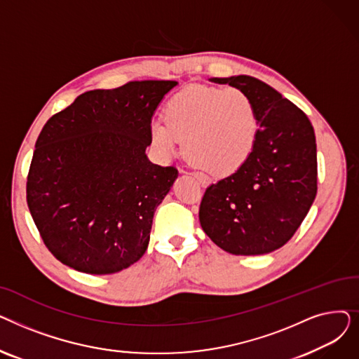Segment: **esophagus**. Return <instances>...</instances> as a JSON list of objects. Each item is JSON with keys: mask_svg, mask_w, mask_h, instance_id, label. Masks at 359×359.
Wrapping results in <instances>:
<instances>
[{"mask_svg": "<svg viewBox=\"0 0 359 359\" xmlns=\"http://www.w3.org/2000/svg\"><path fill=\"white\" fill-rule=\"evenodd\" d=\"M182 172H184V170H182ZM198 180H199V183L202 184V186H206V184H210V182H211V179L206 176V175H203V173H201V172H194L192 173Z\"/></svg>", "mask_w": 359, "mask_h": 359, "instance_id": "esophagus-1", "label": "esophagus"}]
</instances>
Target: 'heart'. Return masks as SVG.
Returning a JSON list of instances; mask_svg holds the SVG:
<instances>
[{
  "instance_id": "b5f03b06",
  "label": "heart",
  "mask_w": 359,
  "mask_h": 359,
  "mask_svg": "<svg viewBox=\"0 0 359 359\" xmlns=\"http://www.w3.org/2000/svg\"><path fill=\"white\" fill-rule=\"evenodd\" d=\"M164 121L149 125L151 144L168 158L177 153L180 140L195 164L214 175H229L249 158L257 141V107L237 87L191 86L164 104Z\"/></svg>"
}]
</instances>
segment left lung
<instances>
[{
  "label": "left lung",
  "mask_w": 359,
  "mask_h": 359,
  "mask_svg": "<svg viewBox=\"0 0 359 359\" xmlns=\"http://www.w3.org/2000/svg\"><path fill=\"white\" fill-rule=\"evenodd\" d=\"M246 91L257 107L259 134L249 158L206 187L199 221L231 255L271 253L295 234L317 194V148L306 113L249 75L211 79Z\"/></svg>",
  "instance_id": "8db88e82"
}]
</instances>
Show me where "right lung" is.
I'll list each match as a JSON object with an SVG mask.
<instances>
[{"label": "right lung", "mask_w": 359, "mask_h": 359, "mask_svg": "<svg viewBox=\"0 0 359 359\" xmlns=\"http://www.w3.org/2000/svg\"><path fill=\"white\" fill-rule=\"evenodd\" d=\"M177 81H130L83 93L37 137L26 195L48 250L84 273L109 275L145 253L156 208L177 177L145 154L149 125Z\"/></svg>", "instance_id": "obj_1"}]
</instances>
